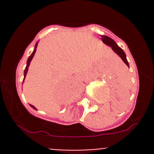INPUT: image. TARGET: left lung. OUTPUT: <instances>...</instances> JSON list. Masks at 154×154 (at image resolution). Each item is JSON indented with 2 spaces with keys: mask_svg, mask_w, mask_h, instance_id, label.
<instances>
[{
  "mask_svg": "<svg viewBox=\"0 0 154 154\" xmlns=\"http://www.w3.org/2000/svg\"><path fill=\"white\" fill-rule=\"evenodd\" d=\"M101 37H102V41H103V42L104 43L105 45H106L111 47L112 49V51H114L115 53H116V54H117L118 55L122 58V60H123L124 63H125L128 67H130V66H129L128 62H127V57H126L125 53L124 52V51L122 49V48L116 44V42H115L113 39H112L110 37L106 36V35H101Z\"/></svg>",
  "mask_w": 154,
  "mask_h": 154,
  "instance_id": "8db88e82",
  "label": "left lung"
}]
</instances>
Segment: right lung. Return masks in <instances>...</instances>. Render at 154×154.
Returning a JSON list of instances; mask_svg holds the SVG:
<instances>
[{
    "instance_id": "right-lung-1",
    "label": "right lung",
    "mask_w": 154,
    "mask_h": 154,
    "mask_svg": "<svg viewBox=\"0 0 154 154\" xmlns=\"http://www.w3.org/2000/svg\"><path fill=\"white\" fill-rule=\"evenodd\" d=\"M38 42H37L35 43V48H34L33 51H32V54H31V55L29 56V57L28 60H27V66H26L25 70H24V80H23V81H24V79H25L26 75H27V71H28V68H29V64H30V62H31V60H32V58H33L34 54H35V51H36V48H37V45H38ZM29 106H30L31 107H32V109H34L36 110V108H35V107L34 106H32V105H31V104H29Z\"/></svg>"
}]
</instances>
